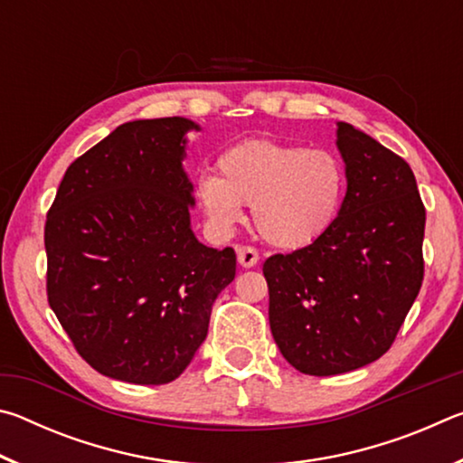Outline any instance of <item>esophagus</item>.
Returning <instances> with one entry per match:
<instances>
[{
	"label": "esophagus",
	"mask_w": 463,
	"mask_h": 463,
	"mask_svg": "<svg viewBox=\"0 0 463 463\" xmlns=\"http://www.w3.org/2000/svg\"><path fill=\"white\" fill-rule=\"evenodd\" d=\"M237 261L241 268H253L260 261V253L253 247H239L237 249Z\"/></svg>",
	"instance_id": "obj_1"
}]
</instances>
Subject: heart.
<instances>
[{
	"label": "heart",
	"instance_id": "obj_1",
	"mask_svg": "<svg viewBox=\"0 0 463 463\" xmlns=\"http://www.w3.org/2000/svg\"><path fill=\"white\" fill-rule=\"evenodd\" d=\"M218 169L195 182L210 231L229 237L250 204L255 229L279 249L315 245L333 229L347 195L341 156L323 146L304 148L278 140H242L218 156Z\"/></svg>",
	"mask_w": 463,
	"mask_h": 463
}]
</instances>
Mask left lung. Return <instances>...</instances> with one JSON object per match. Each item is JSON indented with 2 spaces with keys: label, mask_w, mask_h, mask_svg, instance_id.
<instances>
[{
  "label": "left lung",
  "mask_w": 463,
  "mask_h": 463,
  "mask_svg": "<svg viewBox=\"0 0 463 463\" xmlns=\"http://www.w3.org/2000/svg\"><path fill=\"white\" fill-rule=\"evenodd\" d=\"M347 195L315 245L263 263L269 326L289 365L336 375L380 359L422 284L425 206L409 163L336 122Z\"/></svg>",
  "instance_id": "obj_1"
}]
</instances>
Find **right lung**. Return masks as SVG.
I'll list each match as a JSON object with an SVG mask.
<instances>
[{
	"label": "right lung",
	"mask_w": 463,
	"mask_h": 463,
	"mask_svg": "<svg viewBox=\"0 0 463 463\" xmlns=\"http://www.w3.org/2000/svg\"><path fill=\"white\" fill-rule=\"evenodd\" d=\"M194 120H132L69 165L46 216L49 304L75 349L112 380L159 386L208 335L234 250L192 231L184 169Z\"/></svg>",
	"instance_id": "1"
}]
</instances>
